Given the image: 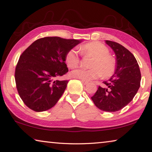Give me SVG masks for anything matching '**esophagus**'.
Instances as JSON below:
<instances>
[{
    "label": "esophagus",
    "instance_id": "obj_1",
    "mask_svg": "<svg viewBox=\"0 0 152 152\" xmlns=\"http://www.w3.org/2000/svg\"><path fill=\"white\" fill-rule=\"evenodd\" d=\"M81 83H82L83 84H84V85H86V84L88 83V81H85V80H83V79H81Z\"/></svg>",
    "mask_w": 152,
    "mask_h": 152
}]
</instances>
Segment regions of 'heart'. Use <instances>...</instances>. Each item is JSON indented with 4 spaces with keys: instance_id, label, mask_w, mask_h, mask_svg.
<instances>
[{
    "instance_id": "b5f03b06",
    "label": "heart",
    "mask_w": 152,
    "mask_h": 152,
    "mask_svg": "<svg viewBox=\"0 0 152 152\" xmlns=\"http://www.w3.org/2000/svg\"><path fill=\"white\" fill-rule=\"evenodd\" d=\"M83 54L93 57L90 66L91 69L77 68L71 72V76L83 80L89 81L102 76L108 77L113 74L115 69V62L109 56V51L107 47L99 42H92L81 48ZM79 62L78 52L71 49L66 55V63L70 68H75Z\"/></svg>"
}]
</instances>
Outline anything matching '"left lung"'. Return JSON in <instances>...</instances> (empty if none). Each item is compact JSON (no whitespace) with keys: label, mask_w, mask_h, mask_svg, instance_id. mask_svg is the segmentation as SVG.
<instances>
[{"label":"left lung","mask_w":152,"mask_h":152,"mask_svg":"<svg viewBox=\"0 0 152 152\" xmlns=\"http://www.w3.org/2000/svg\"><path fill=\"white\" fill-rule=\"evenodd\" d=\"M113 50L116 57L115 73L104 81L106 86H99L92 101L100 110L118 111L131 102L140 87L141 72L138 63L132 53L116 42L105 41Z\"/></svg>","instance_id":"1"}]
</instances>
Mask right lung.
I'll return each mask as SVG.
<instances>
[{
  "label": "right lung",
  "mask_w": 152,
  "mask_h": 152,
  "mask_svg": "<svg viewBox=\"0 0 152 152\" xmlns=\"http://www.w3.org/2000/svg\"><path fill=\"white\" fill-rule=\"evenodd\" d=\"M81 41L44 37L22 53L15 68V79L20 96L28 108L42 112L57 103L69 81L55 79L69 71L65 63L66 53Z\"/></svg>",
  "instance_id": "obj_1"
}]
</instances>
